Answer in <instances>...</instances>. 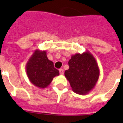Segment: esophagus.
Listing matches in <instances>:
<instances>
[{"instance_id": "1", "label": "esophagus", "mask_w": 123, "mask_h": 123, "mask_svg": "<svg viewBox=\"0 0 123 123\" xmlns=\"http://www.w3.org/2000/svg\"><path fill=\"white\" fill-rule=\"evenodd\" d=\"M59 72L61 75H63L64 74V69H59Z\"/></svg>"}]
</instances>
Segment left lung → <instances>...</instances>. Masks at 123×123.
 Listing matches in <instances>:
<instances>
[{"instance_id":"obj_1","label":"left lung","mask_w":123,"mask_h":123,"mask_svg":"<svg viewBox=\"0 0 123 123\" xmlns=\"http://www.w3.org/2000/svg\"><path fill=\"white\" fill-rule=\"evenodd\" d=\"M69 68L64 75L75 93L86 95L93 89L99 77L95 58L89 51L75 54L68 62Z\"/></svg>"}]
</instances>
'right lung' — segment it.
Instances as JSON below:
<instances>
[{
  "mask_svg": "<svg viewBox=\"0 0 123 123\" xmlns=\"http://www.w3.org/2000/svg\"><path fill=\"white\" fill-rule=\"evenodd\" d=\"M26 73L30 82L40 89L47 87L59 71L48 59L45 50H35L26 64Z\"/></svg>",
  "mask_w": 123,
  "mask_h": 123,
  "instance_id": "obj_1",
  "label": "right lung"
}]
</instances>
